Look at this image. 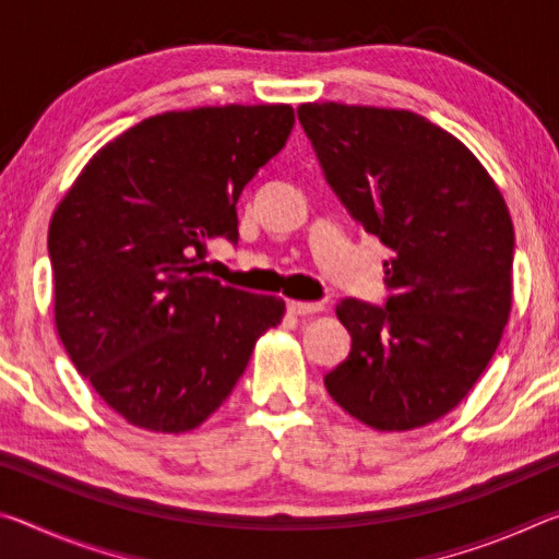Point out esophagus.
Instances as JSON below:
<instances>
[{
    "mask_svg": "<svg viewBox=\"0 0 559 559\" xmlns=\"http://www.w3.org/2000/svg\"><path fill=\"white\" fill-rule=\"evenodd\" d=\"M288 310L293 316H316L323 313L325 302H302V300H288Z\"/></svg>",
    "mask_w": 559,
    "mask_h": 559,
    "instance_id": "34e87169",
    "label": "esophagus"
}]
</instances>
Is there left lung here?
<instances>
[{
    "instance_id": "left-lung-1",
    "label": "left lung",
    "mask_w": 559,
    "mask_h": 559,
    "mask_svg": "<svg viewBox=\"0 0 559 559\" xmlns=\"http://www.w3.org/2000/svg\"><path fill=\"white\" fill-rule=\"evenodd\" d=\"M298 120L337 200L390 249L384 308L340 300L353 349L325 390L377 431L427 427L471 392L508 323L503 194L461 140L412 110L302 103Z\"/></svg>"
}]
</instances>
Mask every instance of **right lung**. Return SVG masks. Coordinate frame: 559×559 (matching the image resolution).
<instances>
[{
    "label": "right lung",
    "instance_id": "right-lung-1",
    "mask_svg": "<svg viewBox=\"0 0 559 559\" xmlns=\"http://www.w3.org/2000/svg\"><path fill=\"white\" fill-rule=\"evenodd\" d=\"M290 106L145 118L81 169L49 224L53 320L93 390L132 427L185 433L219 409L286 302L202 273L239 241L236 202L278 155Z\"/></svg>",
    "mask_w": 559,
    "mask_h": 559
}]
</instances>
